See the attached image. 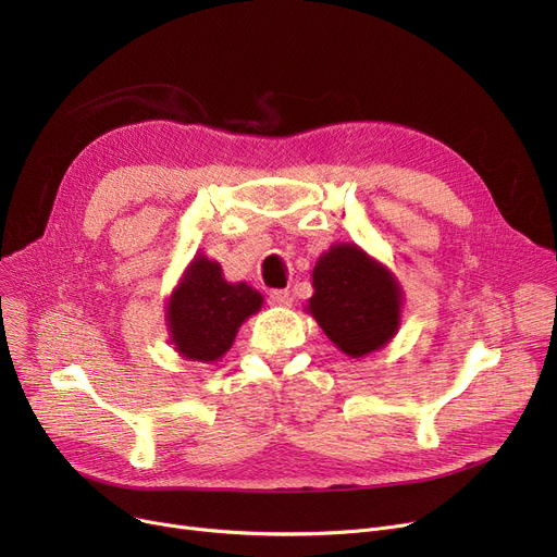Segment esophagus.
I'll list each match as a JSON object with an SVG mask.
<instances>
[{
    "mask_svg": "<svg viewBox=\"0 0 557 557\" xmlns=\"http://www.w3.org/2000/svg\"><path fill=\"white\" fill-rule=\"evenodd\" d=\"M269 302L277 305V307H288L290 302H294V296H290V290H286V288H275V290H271Z\"/></svg>",
    "mask_w": 557,
    "mask_h": 557,
    "instance_id": "esophagus-1",
    "label": "esophagus"
}]
</instances>
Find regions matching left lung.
<instances>
[{"instance_id": "obj_1", "label": "left lung", "mask_w": 557, "mask_h": 557, "mask_svg": "<svg viewBox=\"0 0 557 557\" xmlns=\"http://www.w3.org/2000/svg\"><path fill=\"white\" fill-rule=\"evenodd\" d=\"M309 311L349 357L386 345L399 325L401 294L386 269L357 246H334L313 269Z\"/></svg>"}]
</instances>
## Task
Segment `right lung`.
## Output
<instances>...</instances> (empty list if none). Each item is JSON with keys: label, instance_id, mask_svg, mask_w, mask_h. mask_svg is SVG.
I'll use <instances>...</instances> for the list:
<instances>
[{"label": "right lung", "instance_id": "1", "mask_svg": "<svg viewBox=\"0 0 557 557\" xmlns=\"http://www.w3.org/2000/svg\"><path fill=\"white\" fill-rule=\"evenodd\" d=\"M259 307L261 296L252 286L227 284L216 261L198 257L169 302L171 341L191 361H216Z\"/></svg>", "mask_w": 557, "mask_h": 557}]
</instances>
